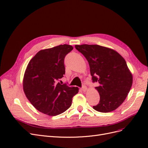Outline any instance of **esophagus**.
I'll use <instances>...</instances> for the list:
<instances>
[{
    "mask_svg": "<svg viewBox=\"0 0 148 148\" xmlns=\"http://www.w3.org/2000/svg\"><path fill=\"white\" fill-rule=\"evenodd\" d=\"M87 87L86 86H83V87H82V91H84V92H85V91H86V90H87Z\"/></svg>",
    "mask_w": 148,
    "mask_h": 148,
    "instance_id": "34e87169",
    "label": "esophagus"
}]
</instances>
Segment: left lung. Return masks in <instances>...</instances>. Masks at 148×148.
Returning <instances> with one entry per match:
<instances>
[{
	"label": "left lung",
	"instance_id": "1",
	"mask_svg": "<svg viewBox=\"0 0 148 148\" xmlns=\"http://www.w3.org/2000/svg\"><path fill=\"white\" fill-rule=\"evenodd\" d=\"M88 60L93 82L100 96L93 109L101 112L117 109L126 99L133 83V76L126 61L114 49L96 44L75 45Z\"/></svg>",
	"mask_w": 148,
	"mask_h": 148
}]
</instances>
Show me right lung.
Here are the masks:
<instances>
[{
    "mask_svg": "<svg viewBox=\"0 0 148 148\" xmlns=\"http://www.w3.org/2000/svg\"><path fill=\"white\" fill-rule=\"evenodd\" d=\"M73 47L68 44L39 51L28 63L23 79L26 97L36 109L49 116L64 112L71 105L77 87L57 80L65 73L64 58Z\"/></svg>",
    "mask_w": 148,
    "mask_h": 148,
    "instance_id": "1",
    "label": "right lung"
}]
</instances>
